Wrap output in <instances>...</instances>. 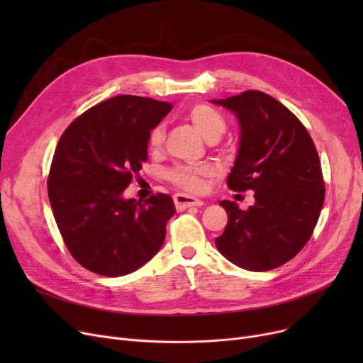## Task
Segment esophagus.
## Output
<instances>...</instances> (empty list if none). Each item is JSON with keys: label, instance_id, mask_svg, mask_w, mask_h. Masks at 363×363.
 <instances>
[{"label": "esophagus", "instance_id": "obj_1", "mask_svg": "<svg viewBox=\"0 0 363 363\" xmlns=\"http://www.w3.org/2000/svg\"><path fill=\"white\" fill-rule=\"evenodd\" d=\"M174 201H175V206L177 208H179V211H184V208H188V207H193V206H203V201L197 197H193V196H188V194H182V193H178L174 196Z\"/></svg>", "mask_w": 363, "mask_h": 363}]
</instances>
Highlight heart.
Wrapping results in <instances>:
<instances>
[{"instance_id":"heart-1","label":"heart","mask_w":363,"mask_h":363,"mask_svg":"<svg viewBox=\"0 0 363 363\" xmlns=\"http://www.w3.org/2000/svg\"><path fill=\"white\" fill-rule=\"evenodd\" d=\"M189 121L200 132V135L211 141L219 140L226 129V123L220 113L206 104H197L191 107L188 113ZM164 141V126L159 125L151 130L148 137V145L151 150H159ZM211 175L207 167H193V166H177L169 172V179L177 185L188 189V191H201L204 186V178Z\"/></svg>"}]
</instances>
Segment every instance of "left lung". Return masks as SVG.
Returning <instances> with one entry per match:
<instances>
[{
  "mask_svg": "<svg viewBox=\"0 0 363 363\" xmlns=\"http://www.w3.org/2000/svg\"><path fill=\"white\" fill-rule=\"evenodd\" d=\"M211 103L233 111L240 126L228 188L252 189L256 200L247 211L219 203L228 223L216 247L245 271L275 269L303 249L316 226L325 199L318 151L306 128L268 94L245 91Z\"/></svg>",
  "mask_w": 363,
  "mask_h": 363,
  "instance_id": "8db88e82",
  "label": "left lung"
}]
</instances>
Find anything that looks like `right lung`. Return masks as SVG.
<instances>
[{"mask_svg": "<svg viewBox=\"0 0 363 363\" xmlns=\"http://www.w3.org/2000/svg\"><path fill=\"white\" fill-rule=\"evenodd\" d=\"M172 103L116 95L73 121L55 147L48 199L60 234L84 268L104 277L135 272L162 249L175 215L170 196H123L148 159V137Z\"/></svg>", "mask_w": 363, "mask_h": 363, "instance_id": "right-lung-1", "label": "right lung"}]
</instances>
